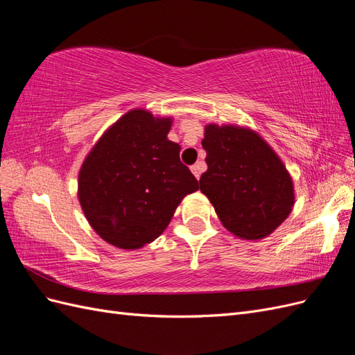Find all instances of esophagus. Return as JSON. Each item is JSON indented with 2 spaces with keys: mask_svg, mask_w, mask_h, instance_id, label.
<instances>
[{
  "mask_svg": "<svg viewBox=\"0 0 355 355\" xmlns=\"http://www.w3.org/2000/svg\"><path fill=\"white\" fill-rule=\"evenodd\" d=\"M191 171H192V175H194L197 179H200L201 171H204V163L198 161V163H196L194 166H191Z\"/></svg>",
  "mask_w": 355,
  "mask_h": 355,
  "instance_id": "esophagus-1",
  "label": "esophagus"
}]
</instances>
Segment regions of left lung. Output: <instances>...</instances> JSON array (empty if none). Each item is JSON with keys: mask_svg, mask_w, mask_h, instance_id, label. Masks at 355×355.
<instances>
[{"mask_svg": "<svg viewBox=\"0 0 355 355\" xmlns=\"http://www.w3.org/2000/svg\"><path fill=\"white\" fill-rule=\"evenodd\" d=\"M207 170L200 191L213 204L219 220L235 237L262 240L288 218L295 185L282 158L250 127H204L201 142Z\"/></svg>", "mask_w": 355, "mask_h": 355, "instance_id": "obj_1", "label": "left lung"}]
</instances>
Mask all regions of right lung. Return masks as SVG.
<instances>
[{"instance_id":"1","label":"right lung","mask_w":355,"mask_h":355,"mask_svg":"<svg viewBox=\"0 0 355 355\" xmlns=\"http://www.w3.org/2000/svg\"><path fill=\"white\" fill-rule=\"evenodd\" d=\"M171 116L135 108L106 128L78 173V201L102 240L136 250L158 239L198 180L168 141Z\"/></svg>"}]
</instances>
